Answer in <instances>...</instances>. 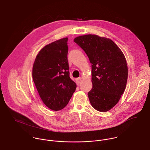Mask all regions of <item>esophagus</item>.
Here are the masks:
<instances>
[{
	"label": "esophagus",
	"mask_w": 150,
	"mask_h": 150,
	"mask_svg": "<svg viewBox=\"0 0 150 150\" xmlns=\"http://www.w3.org/2000/svg\"><path fill=\"white\" fill-rule=\"evenodd\" d=\"M75 80H76V84H77V85H79V83H80L81 81V77L78 78H76Z\"/></svg>",
	"instance_id": "34e87169"
}]
</instances>
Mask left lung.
<instances>
[{
	"mask_svg": "<svg viewBox=\"0 0 150 150\" xmlns=\"http://www.w3.org/2000/svg\"><path fill=\"white\" fill-rule=\"evenodd\" d=\"M74 42L85 52L92 67L90 103L99 112L110 110L123 94L127 79V66L119 47L110 39L94 34L76 37Z\"/></svg>",
	"mask_w": 150,
	"mask_h": 150,
	"instance_id": "left-lung-1",
	"label": "left lung"
}]
</instances>
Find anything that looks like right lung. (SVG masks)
<instances>
[{"mask_svg": "<svg viewBox=\"0 0 150 150\" xmlns=\"http://www.w3.org/2000/svg\"><path fill=\"white\" fill-rule=\"evenodd\" d=\"M68 40L63 38L45 46L33 68V81L41 99L54 111L65 108L76 88L68 71Z\"/></svg>", "mask_w": 150, "mask_h": 150, "instance_id": "add662e5", "label": "right lung"}]
</instances>
